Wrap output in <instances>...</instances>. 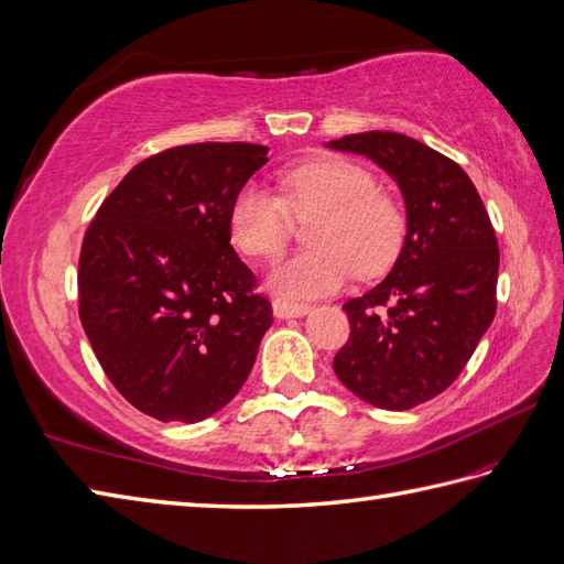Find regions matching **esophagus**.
<instances>
[{
	"label": "esophagus",
	"instance_id": "esophagus-1",
	"mask_svg": "<svg viewBox=\"0 0 564 564\" xmlns=\"http://www.w3.org/2000/svg\"><path fill=\"white\" fill-rule=\"evenodd\" d=\"M311 311L308 304H299V301H290V299H274L272 301V313L278 318H301Z\"/></svg>",
	"mask_w": 564,
	"mask_h": 564
}]
</instances>
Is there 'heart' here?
I'll return each mask as SVG.
<instances>
[{
  "label": "heart",
  "mask_w": 564,
  "mask_h": 564,
  "mask_svg": "<svg viewBox=\"0 0 564 564\" xmlns=\"http://www.w3.org/2000/svg\"><path fill=\"white\" fill-rule=\"evenodd\" d=\"M280 194L249 184L231 200L229 237L251 258L272 260L292 239L294 215L315 217L313 249L282 260L270 272L272 292L313 299L337 292L354 270L361 278L388 270L404 243L406 219L376 176L345 158L306 160L280 174Z\"/></svg>",
  "instance_id": "b5f03b06"
}]
</instances>
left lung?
<instances>
[{
  "instance_id": "obj_1",
  "label": "left lung",
  "mask_w": 564,
  "mask_h": 564,
  "mask_svg": "<svg viewBox=\"0 0 564 564\" xmlns=\"http://www.w3.org/2000/svg\"><path fill=\"white\" fill-rule=\"evenodd\" d=\"M325 145L373 160L404 196L400 258L378 286L341 306L351 335L333 368L364 402L406 411L457 380L496 318V229L469 174L416 139L366 131Z\"/></svg>"
}]
</instances>
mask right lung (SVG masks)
<instances>
[{
	"label": "right lung",
	"mask_w": 564,
	"mask_h": 564,
	"mask_svg": "<svg viewBox=\"0 0 564 564\" xmlns=\"http://www.w3.org/2000/svg\"><path fill=\"white\" fill-rule=\"evenodd\" d=\"M256 143L170 148L121 178L78 260V315L112 386L158 421L213 416L249 378L272 306L231 249Z\"/></svg>",
	"instance_id": "obj_1"
}]
</instances>
